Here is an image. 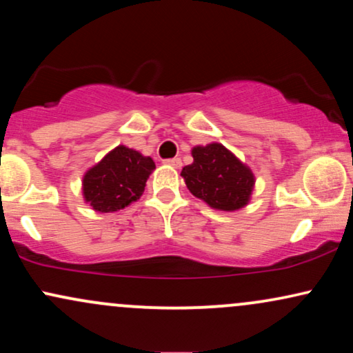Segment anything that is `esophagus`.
<instances>
[{
    "instance_id": "esophagus-1",
    "label": "esophagus",
    "mask_w": 353,
    "mask_h": 353,
    "mask_svg": "<svg viewBox=\"0 0 353 353\" xmlns=\"http://www.w3.org/2000/svg\"><path fill=\"white\" fill-rule=\"evenodd\" d=\"M164 163L168 165H172V168H176V169H179L182 165V161L179 159V157H174V159H165Z\"/></svg>"
}]
</instances>
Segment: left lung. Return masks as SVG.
<instances>
[{
  "mask_svg": "<svg viewBox=\"0 0 353 353\" xmlns=\"http://www.w3.org/2000/svg\"><path fill=\"white\" fill-rule=\"evenodd\" d=\"M192 157L194 163L181 172L192 196L225 212L249 204L255 184L254 172L228 148L219 143L196 145Z\"/></svg>",
  "mask_w": 353,
  "mask_h": 353,
  "instance_id": "left-lung-1",
  "label": "left lung"
}]
</instances>
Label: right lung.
Here are the masks:
<instances>
[{
  "mask_svg": "<svg viewBox=\"0 0 353 353\" xmlns=\"http://www.w3.org/2000/svg\"><path fill=\"white\" fill-rule=\"evenodd\" d=\"M156 169L151 157L125 145L109 151L83 177V196L96 212H116L143 196L145 181Z\"/></svg>",
  "mask_w": 353,
  "mask_h": 353,
  "instance_id": "obj_1",
  "label": "right lung"
}]
</instances>
